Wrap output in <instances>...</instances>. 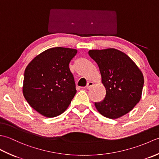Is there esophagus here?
<instances>
[{"mask_svg":"<svg viewBox=\"0 0 159 159\" xmlns=\"http://www.w3.org/2000/svg\"><path fill=\"white\" fill-rule=\"evenodd\" d=\"M93 85V82H89L87 84V86H86V88L87 89H89L91 87H92Z\"/></svg>","mask_w":159,"mask_h":159,"instance_id":"esophagus-1","label":"esophagus"}]
</instances>
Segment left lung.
<instances>
[{
    "label": "left lung",
    "instance_id": "left-lung-1",
    "mask_svg": "<svg viewBox=\"0 0 159 159\" xmlns=\"http://www.w3.org/2000/svg\"><path fill=\"white\" fill-rule=\"evenodd\" d=\"M106 89L104 99L95 102L98 111L109 119L129 113L139 102L144 83L141 70L126 54L115 48L90 50Z\"/></svg>",
    "mask_w": 159,
    "mask_h": 159
}]
</instances>
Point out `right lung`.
Listing matches in <instances>:
<instances>
[{
    "instance_id": "obj_1",
    "label": "right lung",
    "mask_w": 159,
    "mask_h": 159,
    "mask_svg": "<svg viewBox=\"0 0 159 159\" xmlns=\"http://www.w3.org/2000/svg\"><path fill=\"white\" fill-rule=\"evenodd\" d=\"M77 50L49 48L37 55L26 66L24 97L33 109L46 117L63 113L76 93L69 63Z\"/></svg>"
}]
</instances>
